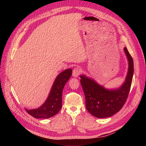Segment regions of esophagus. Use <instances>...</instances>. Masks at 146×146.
<instances>
[{
    "instance_id": "obj_1",
    "label": "esophagus",
    "mask_w": 146,
    "mask_h": 146,
    "mask_svg": "<svg viewBox=\"0 0 146 146\" xmlns=\"http://www.w3.org/2000/svg\"><path fill=\"white\" fill-rule=\"evenodd\" d=\"M81 72V69L79 68H75L73 69L72 71V76L74 77H77L78 76V75Z\"/></svg>"
}]
</instances>
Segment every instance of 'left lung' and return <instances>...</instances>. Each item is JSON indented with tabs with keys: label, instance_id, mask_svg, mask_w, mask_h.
I'll use <instances>...</instances> for the list:
<instances>
[{
	"label": "left lung",
	"instance_id": "obj_1",
	"mask_svg": "<svg viewBox=\"0 0 146 146\" xmlns=\"http://www.w3.org/2000/svg\"><path fill=\"white\" fill-rule=\"evenodd\" d=\"M124 52L129 61V69L125 80L120 88L107 90L93 79L84 75L80 76L86 108L92 116L98 118L110 117L117 113L125 103L130 90L134 68L133 58L126 47Z\"/></svg>",
	"mask_w": 146,
	"mask_h": 146
}]
</instances>
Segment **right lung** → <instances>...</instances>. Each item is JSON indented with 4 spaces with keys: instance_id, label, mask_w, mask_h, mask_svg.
Masks as SVG:
<instances>
[{
    "instance_id": "obj_1",
    "label": "right lung",
    "mask_w": 146,
    "mask_h": 146,
    "mask_svg": "<svg viewBox=\"0 0 146 146\" xmlns=\"http://www.w3.org/2000/svg\"><path fill=\"white\" fill-rule=\"evenodd\" d=\"M72 70L68 69L56 77L47 100L36 109H25L30 115L38 119L49 118L59 112L62 107V92L65 84L72 75Z\"/></svg>"
}]
</instances>
